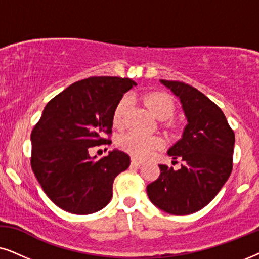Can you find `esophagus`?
Masks as SVG:
<instances>
[{
	"mask_svg": "<svg viewBox=\"0 0 259 259\" xmlns=\"http://www.w3.org/2000/svg\"><path fill=\"white\" fill-rule=\"evenodd\" d=\"M132 163H133L134 165H137V167H140V165H142V164H143V161L137 160V158L133 157V158H132Z\"/></svg>",
	"mask_w": 259,
	"mask_h": 259,
	"instance_id": "34e87169",
	"label": "esophagus"
}]
</instances>
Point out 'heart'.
I'll return each instance as SVG.
<instances>
[{
	"mask_svg": "<svg viewBox=\"0 0 259 259\" xmlns=\"http://www.w3.org/2000/svg\"><path fill=\"white\" fill-rule=\"evenodd\" d=\"M144 104L148 106L151 113L158 119H165L173 115L175 104L173 98L164 92H150L143 97ZM130 99L123 96L117 103L112 113V123L120 127L124 124L125 115L129 108ZM119 146L127 153L137 157H147L162 146V140L156 136H144L137 133H130L119 139Z\"/></svg>",
	"mask_w": 259,
	"mask_h": 259,
	"instance_id": "b5f03b06",
	"label": "heart"
}]
</instances>
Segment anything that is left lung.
<instances>
[{
  "instance_id": "left-lung-1",
  "label": "left lung",
  "mask_w": 259,
  "mask_h": 259,
  "mask_svg": "<svg viewBox=\"0 0 259 259\" xmlns=\"http://www.w3.org/2000/svg\"><path fill=\"white\" fill-rule=\"evenodd\" d=\"M161 82L180 99L188 124L168 155L181 167L158 164L160 177L147 186L150 201L174 215L198 212L212 201L232 171L234 133L222 109L193 86Z\"/></svg>"
}]
</instances>
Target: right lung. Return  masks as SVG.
<instances>
[{
	"mask_svg": "<svg viewBox=\"0 0 259 259\" xmlns=\"http://www.w3.org/2000/svg\"><path fill=\"white\" fill-rule=\"evenodd\" d=\"M136 82L129 78L90 77L68 86L45 106L34 126L30 164L44 192L58 207L91 214L112 198L113 180L130 165L120 150L96 160L89 150L110 143L112 113Z\"/></svg>",
	"mask_w": 259,
	"mask_h": 259,
	"instance_id": "right-lung-1",
	"label": "right lung"
}]
</instances>
